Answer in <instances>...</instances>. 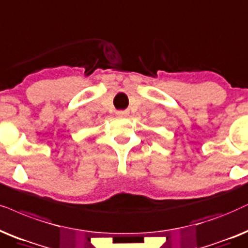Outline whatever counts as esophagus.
Returning <instances> with one entry per match:
<instances>
[{
  "label": "esophagus",
  "mask_w": 248,
  "mask_h": 248,
  "mask_svg": "<svg viewBox=\"0 0 248 248\" xmlns=\"http://www.w3.org/2000/svg\"><path fill=\"white\" fill-rule=\"evenodd\" d=\"M116 114L118 115V116H124V115H126V111H125V110H118V111H116Z\"/></svg>",
  "instance_id": "34e87169"
}]
</instances>
